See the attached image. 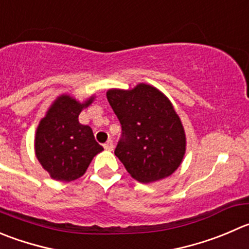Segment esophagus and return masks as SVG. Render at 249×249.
Wrapping results in <instances>:
<instances>
[{"mask_svg": "<svg viewBox=\"0 0 249 249\" xmlns=\"http://www.w3.org/2000/svg\"><path fill=\"white\" fill-rule=\"evenodd\" d=\"M103 147H105V149H107V151H112L113 147H114V144H113L112 140H108V141L103 144Z\"/></svg>", "mask_w": 249, "mask_h": 249, "instance_id": "1", "label": "esophagus"}]
</instances>
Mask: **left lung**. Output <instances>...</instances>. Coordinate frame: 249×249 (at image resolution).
Listing matches in <instances>:
<instances>
[{
    "label": "left lung",
    "instance_id": "left-lung-1",
    "mask_svg": "<svg viewBox=\"0 0 249 249\" xmlns=\"http://www.w3.org/2000/svg\"><path fill=\"white\" fill-rule=\"evenodd\" d=\"M107 100L122 125L115 156L140 182L168 178L181 164L186 149L182 124L170 101L153 86L113 89Z\"/></svg>",
    "mask_w": 249,
    "mask_h": 249
}]
</instances>
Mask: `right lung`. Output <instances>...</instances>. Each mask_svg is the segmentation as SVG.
Here are the masks:
<instances>
[{
  "mask_svg": "<svg viewBox=\"0 0 249 249\" xmlns=\"http://www.w3.org/2000/svg\"><path fill=\"white\" fill-rule=\"evenodd\" d=\"M88 102L79 103L63 95L54 101L38 124L35 137V153L51 178L69 182L85 174L93 157L102 146L96 142L89 125L79 123V114Z\"/></svg>",
  "mask_w": 249,
  "mask_h": 249,
  "instance_id": "right-lung-1",
  "label": "right lung"
}]
</instances>
